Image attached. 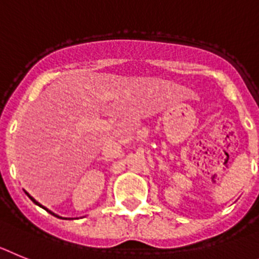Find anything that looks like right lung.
Instances as JSON below:
<instances>
[{"instance_id": "1", "label": "right lung", "mask_w": 259, "mask_h": 259, "mask_svg": "<svg viewBox=\"0 0 259 259\" xmlns=\"http://www.w3.org/2000/svg\"><path fill=\"white\" fill-rule=\"evenodd\" d=\"M26 194H27V195H28V198H30V199H31V201H32V202H33V203H36V204H37V206H40V207H42L41 204H40V203H39V202H36V201H35V199H33V198H32V197H31V195H30V194H28V193H26ZM42 208H46V207H42ZM46 210H47V208H46ZM47 211H48V212H49V213H52V215H55V217H57V215H56V213H53V212H52V211H49V210H47ZM57 218H60V217H57ZM61 219H64V218H61Z\"/></svg>"}]
</instances>
